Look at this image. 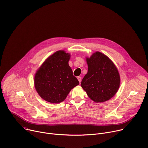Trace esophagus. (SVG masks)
Segmentation results:
<instances>
[{
    "label": "esophagus",
    "mask_w": 148,
    "mask_h": 148,
    "mask_svg": "<svg viewBox=\"0 0 148 148\" xmlns=\"http://www.w3.org/2000/svg\"><path fill=\"white\" fill-rule=\"evenodd\" d=\"M77 79L78 80L79 83H81V82H82V78H81V77H77Z\"/></svg>",
    "instance_id": "obj_1"
}]
</instances>
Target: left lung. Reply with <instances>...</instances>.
Returning <instances> with one entry per match:
<instances>
[{
    "instance_id": "obj_1",
    "label": "left lung",
    "mask_w": 148,
    "mask_h": 148,
    "mask_svg": "<svg viewBox=\"0 0 148 148\" xmlns=\"http://www.w3.org/2000/svg\"><path fill=\"white\" fill-rule=\"evenodd\" d=\"M88 72L82 79V88L96 103L110 100L118 91L120 78L114 63L101 52H96L86 58Z\"/></svg>"
}]
</instances>
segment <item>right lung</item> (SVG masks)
<instances>
[{"label":"right lung","instance_id":"right-lung-1","mask_svg":"<svg viewBox=\"0 0 148 148\" xmlns=\"http://www.w3.org/2000/svg\"><path fill=\"white\" fill-rule=\"evenodd\" d=\"M70 54L58 51L49 56L37 70L35 89L42 99L51 103L63 101L70 91L79 84L69 65Z\"/></svg>","mask_w":148,"mask_h":148}]
</instances>
